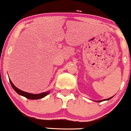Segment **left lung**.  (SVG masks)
<instances>
[{
    "mask_svg": "<svg viewBox=\"0 0 131 131\" xmlns=\"http://www.w3.org/2000/svg\"><path fill=\"white\" fill-rule=\"evenodd\" d=\"M112 97H113V96H112V97H110V98H108V99H105V100H100V101H98V102H101V101H105V100H110V99H111V98H112Z\"/></svg>",
    "mask_w": 131,
    "mask_h": 131,
    "instance_id": "1",
    "label": "left lung"
}]
</instances>
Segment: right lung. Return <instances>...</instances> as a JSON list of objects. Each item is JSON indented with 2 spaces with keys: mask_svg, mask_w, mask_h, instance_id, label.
I'll return each mask as SVG.
<instances>
[{
  "mask_svg": "<svg viewBox=\"0 0 131 131\" xmlns=\"http://www.w3.org/2000/svg\"><path fill=\"white\" fill-rule=\"evenodd\" d=\"M9 79V82H10L11 85H12V88L15 90V91L17 92V94H19L20 96H23L24 97H26L28 99H30V100H38V99H41L42 97H45L46 96H47L49 93H50V91L45 92H42L41 94H34L28 93V92H24L23 90H20L18 88L16 87L13 84V83L11 81L10 79Z\"/></svg>",
  "mask_w": 131,
  "mask_h": 131,
  "instance_id": "1",
  "label": "right lung"
}]
</instances>
